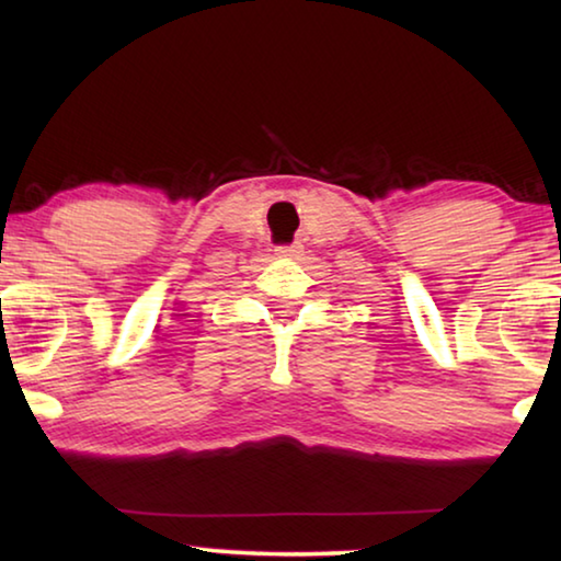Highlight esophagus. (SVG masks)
Masks as SVG:
<instances>
[{
  "mask_svg": "<svg viewBox=\"0 0 561 561\" xmlns=\"http://www.w3.org/2000/svg\"><path fill=\"white\" fill-rule=\"evenodd\" d=\"M279 254V257H299V254L304 252V244L301 242H294V244H287V247H277V250H274Z\"/></svg>",
  "mask_w": 561,
  "mask_h": 561,
  "instance_id": "1",
  "label": "esophagus"
}]
</instances>
